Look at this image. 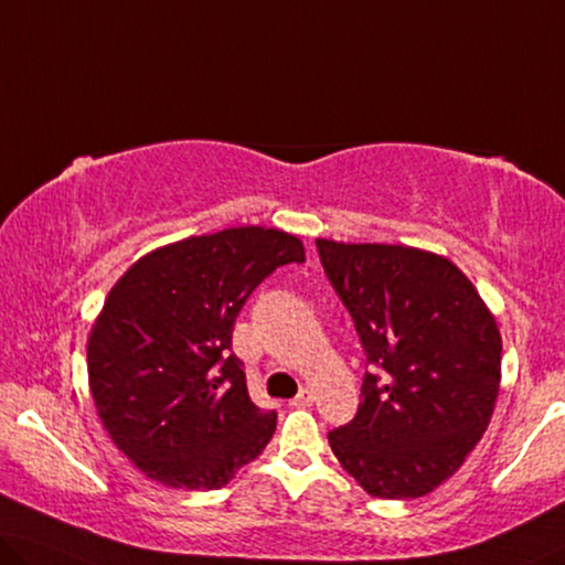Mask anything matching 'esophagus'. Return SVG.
<instances>
[{"label": "esophagus", "instance_id": "esophagus-1", "mask_svg": "<svg viewBox=\"0 0 565 565\" xmlns=\"http://www.w3.org/2000/svg\"><path fill=\"white\" fill-rule=\"evenodd\" d=\"M311 403H315V393L311 391H301L297 398L291 401V406L294 408H307V406H311Z\"/></svg>", "mask_w": 565, "mask_h": 565}]
</instances>
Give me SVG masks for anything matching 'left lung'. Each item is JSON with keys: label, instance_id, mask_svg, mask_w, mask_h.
Wrapping results in <instances>:
<instances>
[{"label": "left lung", "instance_id": "obj_1", "mask_svg": "<svg viewBox=\"0 0 565 565\" xmlns=\"http://www.w3.org/2000/svg\"><path fill=\"white\" fill-rule=\"evenodd\" d=\"M317 250L370 363L355 418L327 439L367 494L424 498L490 426L502 373L494 315L431 250L327 238Z\"/></svg>", "mask_w": 565, "mask_h": 565}]
</instances>
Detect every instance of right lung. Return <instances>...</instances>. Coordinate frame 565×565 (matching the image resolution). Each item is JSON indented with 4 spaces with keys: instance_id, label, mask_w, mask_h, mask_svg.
I'll return each instance as SVG.
<instances>
[{
    "instance_id": "obj_1",
    "label": "right lung",
    "mask_w": 565,
    "mask_h": 565,
    "mask_svg": "<svg viewBox=\"0 0 565 565\" xmlns=\"http://www.w3.org/2000/svg\"><path fill=\"white\" fill-rule=\"evenodd\" d=\"M297 235L243 225L141 256L88 334V385L111 441L149 479L221 490L276 431L250 401L233 324L256 286L301 264Z\"/></svg>"
}]
</instances>
